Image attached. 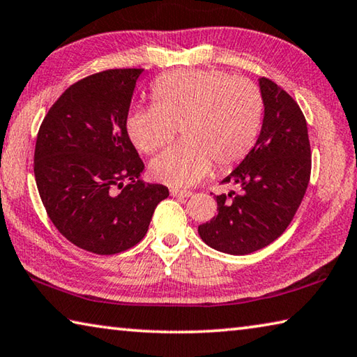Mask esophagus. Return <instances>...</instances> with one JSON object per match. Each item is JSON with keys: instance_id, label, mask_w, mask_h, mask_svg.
Masks as SVG:
<instances>
[{"instance_id": "esophagus-1", "label": "esophagus", "mask_w": 357, "mask_h": 357, "mask_svg": "<svg viewBox=\"0 0 357 357\" xmlns=\"http://www.w3.org/2000/svg\"><path fill=\"white\" fill-rule=\"evenodd\" d=\"M170 193L172 197H176V198H189L192 195L190 190H179V189H172Z\"/></svg>"}]
</instances>
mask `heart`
<instances>
[{"instance_id":"heart-1","label":"heart","mask_w":357,"mask_h":357,"mask_svg":"<svg viewBox=\"0 0 357 357\" xmlns=\"http://www.w3.org/2000/svg\"><path fill=\"white\" fill-rule=\"evenodd\" d=\"M151 107H135L126 130L142 153L172 140L174 126L184 142L151 160L153 178L172 187L200 183L213 170L238 164L261 128L263 98L255 83L222 70L185 69L157 78Z\"/></svg>"}]
</instances>
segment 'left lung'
<instances>
[{"label":"left lung","mask_w":357,"mask_h":357,"mask_svg":"<svg viewBox=\"0 0 357 357\" xmlns=\"http://www.w3.org/2000/svg\"><path fill=\"white\" fill-rule=\"evenodd\" d=\"M263 124L253 148L222 181L241 193L217 195L219 213L198 227L213 249L245 255L275 241L291 223L310 179V143L299 105L269 78H258Z\"/></svg>","instance_id":"1"}]
</instances>
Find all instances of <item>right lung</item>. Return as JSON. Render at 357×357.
<instances>
[{
  "instance_id": "right-lung-1",
  "label": "right lung",
  "mask_w": 357,
  "mask_h": 357,
  "mask_svg": "<svg viewBox=\"0 0 357 357\" xmlns=\"http://www.w3.org/2000/svg\"><path fill=\"white\" fill-rule=\"evenodd\" d=\"M144 69L89 75L61 94L40 124L34 176L53 225L83 250L113 255L140 243L168 197L140 181L143 160L126 130Z\"/></svg>"
}]
</instances>
